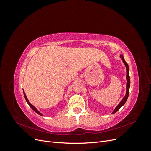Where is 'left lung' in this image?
<instances>
[{
    "label": "left lung",
    "instance_id": "1",
    "mask_svg": "<svg viewBox=\"0 0 151 151\" xmlns=\"http://www.w3.org/2000/svg\"><path fill=\"white\" fill-rule=\"evenodd\" d=\"M120 58H122V60L123 61V62L124 63V64L126 67V70H127V76H126V79H127V84H126V94L125 96H124L122 100L120 102V103L118 104L116 107L114 109L113 111L111 113V114H113L116 113V111H118L119 110L120 108L123 106V105H124V104L126 103L127 100L128 99V97H129V89H130V76L129 74V65H128L127 63L125 62L124 57H123V55H120Z\"/></svg>",
    "mask_w": 151,
    "mask_h": 151
}]
</instances>
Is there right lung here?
Segmentation results:
<instances>
[{"label":"right lung","mask_w":151,"mask_h":151,"mask_svg":"<svg viewBox=\"0 0 151 151\" xmlns=\"http://www.w3.org/2000/svg\"><path fill=\"white\" fill-rule=\"evenodd\" d=\"M23 94H24V98H25V99H26V102L28 103V104H29V106L33 109V110L34 111H35L36 113H38V115H41V116H43V115L42 113H41L37 109H36L33 104H31L30 103H29V100H28V99L27 98V96H26V94H25V93H24V91H23Z\"/></svg>","instance_id":"add662e5"}]
</instances>
